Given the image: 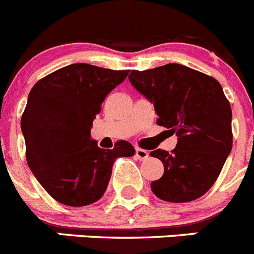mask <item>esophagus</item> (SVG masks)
<instances>
[{"mask_svg":"<svg viewBox=\"0 0 254 254\" xmlns=\"http://www.w3.org/2000/svg\"><path fill=\"white\" fill-rule=\"evenodd\" d=\"M148 155H149V153H148L147 150L141 149V148H136V149H135V157L138 159H140V161H144V159H147Z\"/></svg>","mask_w":254,"mask_h":254,"instance_id":"1","label":"esophagus"}]
</instances>
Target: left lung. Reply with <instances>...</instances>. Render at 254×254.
Here are the masks:
<instances>
[{"label":"left lung","mask_w":254,"mask_h":254,"mask_svg":"<svg viewBox=\"0 0 254 254\" xmlns=\"http://www.w3.org/2000/svg\"><path fill=\"white\" fill-rule=\"evenodd\" d=\"M129 81L154 105L157 124L178 136L171 153H150L164 167L152 191L168 202L201 197L215 184L233 145L232 107L220 83L177 63L131 70Z\"/></svg>","instance_id":"obj_1"}]
</instances>
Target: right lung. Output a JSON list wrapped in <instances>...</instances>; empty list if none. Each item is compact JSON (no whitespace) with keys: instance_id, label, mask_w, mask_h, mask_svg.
Segmentation results:
<instances>
[{"instance_id":"1","label":"right lung","mask_w":254,"mask_h":254,"mask_svg":"<svg viewBox=\"0 0 254 254\" xmlns=\"http://www.w3.org/2000/svg\"><path fill=\"white\" fill-rule=\"evenodd\" d=\"M129 70L74 63L42 78L31 88L21 116L27 166L54 200L86 206L102 197L119 157L135 149L127 140L102 149L91 139L101 104Z\"/></svg>"}]
</instances>
